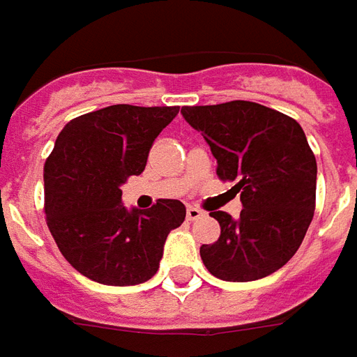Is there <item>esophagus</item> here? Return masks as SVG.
<instances>
[{"instance_id": "34e87169", "label": "esophagus", "mask_w": 357, "mask_h": 357, "mask_svg": "<svg viewBox=\"0 0 357 357\" xmlns=\"http://www.w3.org/2000/svg\"><path fill=\"white\" fill-rule=\"evenodd\" d=\"M202 215H204V211L196 206H188V209H186V219H188V221H196Z\"/></svg>"}]
</instances>
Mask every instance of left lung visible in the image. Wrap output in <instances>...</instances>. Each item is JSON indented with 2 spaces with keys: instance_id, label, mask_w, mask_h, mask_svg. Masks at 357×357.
<instances>
[{
  "instance_id": "obj_1",
  "label": "left lung",
  "mask_w": 357,
  "mask_h": 357,
  "mask_svg": "<svg viewBox=\"0 0 357 357\" xmlns=\"http://www.w3.org/2000/svg\"><path fill=\"white\" fill-rule=\"evenodd\" d=\"M217 159V174L236 183L242 211H211L221 236L199 248L213 277L248 282L271 275L296 254L315 211L317 163L294 119L254 102L181 109Z\"/></svg>"
}]
</instances>
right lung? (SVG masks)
I'll return each mask as SVG.
<instances>
[{
    "label": "right lung",
    "mask_w": 357,
    "mask_h": 357,
    "mask_svg": "<svg viewBox=\"0 0 357 357\" xmlns=\"http://www.w3.org/2000/svg\"><path fill=\"white\" fill-rule=\"evenodd\" d=\"M178 107L109 105L63 126L44 167L45 219L63 257L100 284L134 287L159 269L169 232L186 207L158 199L123 206L121 186L146 169L151 144Z\"/></svg>",
    "instance_id": "obj_1"
}]
</instances>
